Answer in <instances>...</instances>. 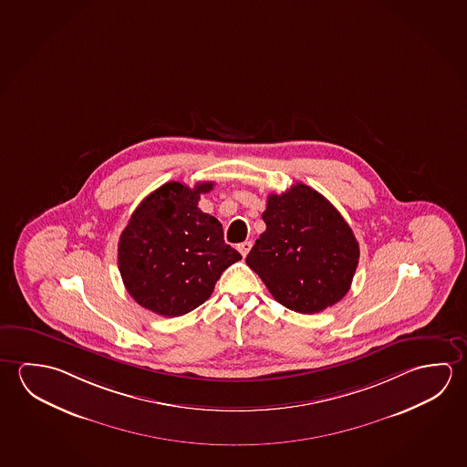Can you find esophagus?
I'll return each instance as SVG.
<instances>
[{"mask_svg":"<svg viewBox=\"0 0 467 467\" xmlns=\"http://www.w3.org/2000/svg\"><path fill=\"white\" fill-rule=\"evenodd\" d=\"M251 247H253V243L251 241H244V243H241V244H237V251L241 253L243 257H245L249 251H251Z\"/></svg>","mask_w":467,"mask_h":467,"instance_id":"esophagus-1","label":"esophagus"}]
</instances>
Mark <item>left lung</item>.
I'll list each match as a JSON object with an SVG mask.
<instances>
[{
    "mask_svg": "<svg viewBox=\"0 0 467 467\" xmlns=\"http://www.w3.org/2000/svg\"><path fill=\"white\" fill-rule=\"evenodd\" d=\"M260 234L245 264L291 311L321 313L350 290L358 241L329 200L309 185L270 193Z\"/></svg>",
    "mask_w": 467,
    "mask_h": 467,
    "instance_id": "obj_1",
    "label": "left lung"
}]
</instances>
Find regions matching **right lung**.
I'll return each instance as SVG.
<instances>
[{
	"instance_id": "right-lung-1",
	"label": "right lung",
	"mask_w": 467,
	"mask_h": 467,
	"mask_svg": "<svg viewBox=\"0 0 467 467\" xmlns=\"http://www.w3.org/2000/svg\"><path fill=\"white\" fill-rule=\"evenodd\" d=\"M213 182H168L131 214L119 241L123 285L140 306L177 317L203 305L226 268L243 259L224 243L222 223L199 208Z\"/></svg>"
}]
</instances>
